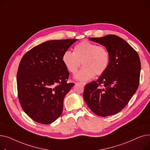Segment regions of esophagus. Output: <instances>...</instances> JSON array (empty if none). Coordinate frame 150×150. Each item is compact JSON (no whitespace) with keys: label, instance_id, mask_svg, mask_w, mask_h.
Returning a JSON list of instances; mask_svg holds the SVG:
<instances>
[{"label":"esophagus","instance_id":"esophagus-1","mask_svg":"<svg viewBox=\"0 0 150 150\" xmlns=\"http://www.w3.org/2000/svg\"><path fill=\"white\" fill-rule=\"evenodd\" d=\"M78 83L80 84H81V85H83V86H84L86 84V83H85V82H79Z\"/></svg>","mask_w":150,"mask_h":150}]
</instances>
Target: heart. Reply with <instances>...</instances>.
I'll list each match as a JSON object with an SVG mask.
<instances>
[{"label":"heart","instance_id":"b5f03b06","mask_svg":"<svg viewBox=\"0 0 150 150\" xmlns=\"http://www.w3.org/2000/svg\"><path fill=\"white\" fill-rule=\"evenodd\" d=\"M62 62L69 72L75 74L82 64L83 67L75 76L80 81H87L103 74L108 67L110 55L105 47L88 41L76 44L74 52L66 50L62 56Z\"/></svg>","mask_w":150,"mask_h":150}]
</instances>
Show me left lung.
I'll return each mask as SVG.
<instances>
[{
	"label": "left lung",
	"instance_id": "8db88e82",
	"mask_svg": "<svg viewBox=\"0 0 150 150\" xmlns=\"http://www.w3.org/2000/svg\"><path fill=\"white\" fill-rule=\"evenodd\" d=\"M89 39L106 47L110 61L97 81L85 86L84 100L97 115H114L126 106L138 88L141 69L139 54L127 41L114 35ZM101 83L103 88L99 87Z\"/></svg>",
	"mask_w": 150,
	"mask_h": 150
}]
</instances>
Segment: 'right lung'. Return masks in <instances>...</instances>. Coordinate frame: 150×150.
<instances>
[{"label":"right lung","instance_id":"right-lung-1","mask_svg":"<svg viewBox=\"0 0 150 150\" xmlns=\"http://www.w3.org/2000/svg\"><path fill=\"white\" fill-rule=\"evenodd\" d=\"M76 41H48L23 56L17 73L18 98L23 111L34 121L50 124L61 115L64 98L75 85L67 83L69 73L62 56Z\"/></svg>","mask_w":150,"mask_h":150}]
</instances>
